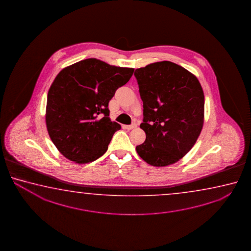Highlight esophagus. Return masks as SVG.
<instances>
[{
  "label": "esophagus",
  "mask_w": 251,
  "mask_h": 251,
  "mask_svg": "<svg viewBox=\"0 0 251 251\" xmlns=\"http://www.w3.org/2000/svg\"><path fill=\"white\" fill-rule=\"evenodd\" d=\"M136 124H132V125H130V126H124V127L127 129V130H132V129L136 127Z\"/></svg>",
  "instance_id": "obj_1"
}]
</instances>
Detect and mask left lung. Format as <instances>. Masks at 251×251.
I'll list each match as a JSON object with an SVG mask.
<instances>
[{"mask_svg":"<svg viewBox=\"0 0 251 251\" xmlns=\"http://www.w3.org/2000/svg\"><path fill=\"white\" fill-rule=\"evenodd\" d=\"M143 102L144 143L137 153L145 162L164 167L178 162L192 149L204 124V97L198 78L170 61L137 68Z\"/></svg>","mask_w":251,"mask_h":251,"instance_id":"obj_1","label":"left lung"}]
</instances>
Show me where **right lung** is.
<instances>
[{
  "label": "right lung",
  "instance_id": "1",
  "mask_svg": "<svg viewBox=\"0 0 251 251\" xmlns=\"http://www.w3.org/2000/svg\"><path fill=\"white\" fill-rule=\"evenodd\" d=\"M134 69L87 59L64 68L47 95L46 123L52 143L76 163L101 157L121 126L109 118L108 104Z\"/></svg>",
  "mask_w": 251,
  "mask_h": 251
}]
</instances>
